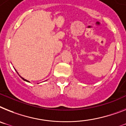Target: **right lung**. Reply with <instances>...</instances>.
<instances>
[{
  "mask_svg": "<svg viewBox=\"0 0 126 126\" xmlns=\"http://www.w3.org/2000/svg\"><path fill=\"white\" fill-rule=\"evenodd\" d=\"M20 78H22V79H23V80H24V81H27V82H29V81H27V80H26V79H24V78H22V77H21V76H20Z\"/></svg>",
  "mask_w": 126,
  "mask_h": 126,
  "instance_id": "obj_1",
  "label": "right lung"
}]
</instances>
